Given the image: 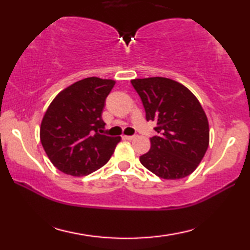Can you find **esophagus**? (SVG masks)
I'll list each match as a JSON object with an SVG mask.
<instances>
[{
  "mask_svg": "<svg viewBox=\"0 0 250 250\" xmlns=\"http://www.w3.org/2000/svg\"><path fill=\"white\" fill-rule=\"evenodd\" d=\"M122 138H124L125 140H133V139L135 138V135H124Z\"/></svg>",
  "mask_w": 250,
  "mask_h": 250,
  "instance_id": "obj_1",
  "label": "esophagus"
}]
</instances>
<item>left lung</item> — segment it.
Segmentation results:
<instances>
[{"label":"left lung","mask_w":250,"mask_h":250,"mask_svg":"<svg viewBox=\"0 0 250 250\" xmlns=\"http://www.w3.org/2000/svg\"><path fill=\"white\" fill-rule=\"evenodd\" d=\"M142 100L146 121L156 122L158 134L140 162L155 175L179 180L191 174L208 147V121L201 104L175 80L152 77L131 80Z\"/></svg>","instance_id":"obj_1"}]
</instances>
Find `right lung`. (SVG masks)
Instances as JSON below:
<instances>
[{
  "label": "right lung",
  "mask_w": 250,
  "mask_h": 250,
  "mask_svg": "<svg viewBox=\"0 0 250 250\" xmlns=\"http://www.w3.org/2000/svg\"><path fill=\"white\" fill-rule=\"evenodd\" d=\"M115 80L84 78L59 92L41 125V142L59 171L83 176L104 167L120 137L101 134L103 111Z\"/></svg>",
  "instance_id": "1"
}]
</instances>
